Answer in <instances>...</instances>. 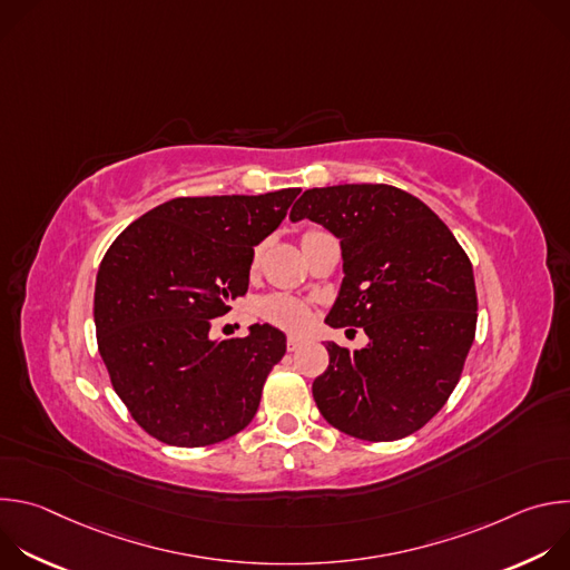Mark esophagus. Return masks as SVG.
I'll return each mask as SVG.
<instances>
[{
    "label": "esophagus",
    "instance_id": "34e87169",
    "mask_svg": "<svg viewBox=\"0 0 570 570\" xmlns=\"http://www.w3.org/2000/svg\"><path fill=\"white\" fill-rule=\"evenodd\" d=\"M302 345H304V341L297 338V336H288V338H286V350H288V352H297Z\"/></svg>",
    "mask_w": 570,
    "mask_h": 570
}]
</instances>
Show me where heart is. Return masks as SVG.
<instances>
[{
    "label": "heart",
    "mask_w": 570,
    "mask_h": 570,
    "mask_svg": "<svg viewBox=\"0 0 570 570\" xmlns=\"http://www.w3.org/2000/svg\"><path fill=\"white\" fill-rule=\"evenodd\" d=\"M262 315L268 322H273V324H277V327L288 330V332L304 330L306 324H308V320H311V313H308L306 304L299 302L297 297L284 295V293L268 295L262 302Z\"/></svg>",
    "instance_id": "b5f03b06"
}]
</instances>
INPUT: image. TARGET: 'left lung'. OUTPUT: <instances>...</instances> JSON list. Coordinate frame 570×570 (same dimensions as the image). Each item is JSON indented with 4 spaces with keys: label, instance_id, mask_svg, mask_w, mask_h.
<instances>
[{
    "label": "left lung",
    "instance_id": "obj_1",
    "mask_svg": "<svg viewBox=\"0 0 570 570\" xmlns=\"http://www.w3.org/2000/svg\"><path fill=\"white\" fill-rule=\"evenodd\" d=\"M341 238L343 271L330 327H361L363 350L327 343L313 399L334 429L392 442L431 422L460 381L475 336L473 268L451 229L413 194L390 185L308 189L291 220Z\"/></svg>",
    "mask_w": 570,
    "mask_h": 570
}]
</instances>
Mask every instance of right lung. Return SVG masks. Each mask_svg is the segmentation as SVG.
I'll return each mask as SVG.
<instances>
[{
  "mask_svg": "<svg viewBox=\"0 0 570 570\" xmlns=\"http://www.w3.org/2000/svg\"><path fill=\"white\" fill-rule=\"evenodd\" d=\"M299 189L174 198L108 248L95 288L99 354L132 420L155 440L198 449L246 429L286 336L253 324L212 341V320L246 295L255 246Z\"/></svg>",
  "mask_w": 570,
  "mask_h": 570,
  "instance_id": "obj_1",
  "label": "right lung"
}]
</instances>
